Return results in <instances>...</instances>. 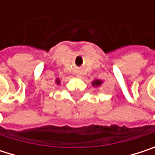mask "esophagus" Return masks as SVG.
Masks as SVG:
<instances>
[{"label":"esophagus","instance_id":"obj_1","mask_svg":"<svg viewBox=\"0 0 155 155\" xmlns=\"http://www.w3.org/2000/svg\"><path fill=\"white\" fill-rule=\"evenodd\" d=\"M77 76H80V74H77Z\"/></svg>","mask_w":155,"mask_h":155}]
</instances>
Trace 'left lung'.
<instances>
[{
	"mask_svg": "<svg viewBox=\"0 0 155 155\" xmlns=\"http://www.w3.org/2000/svg\"><path fill=\"white\" fill-rule=\"evenodd\" d=\"M101 83H102V81H100V80H94L93 81H92V86H94V87H99V86H101Z\"/></svg>",
	"mask_w": 155,
	"mask_h": 155,
	"instance_id": "8db88e82",
	"label": "left lung"
}]
</instances>
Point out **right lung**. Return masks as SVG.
<instances>
[{
  "label": "right lung",
  "instance_id": "obj_1",
  "mask_svg": "<svg viewBox=\"0 0 155 155\" xmlns=\"http://www.w3.org/2000/svg\"><path fill=\"white\" fill-rule=\"evenodd\" d=\"M55 83H56V84H60V80H59V79H56V80H55Z\"/></svg>",
  "mask_w": 155,
  "mask_h": 155
}]
</instances>
